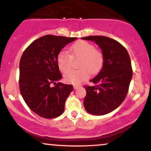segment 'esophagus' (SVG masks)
<instances>
[{"instance_id": "obj_1", "label": "esophagus", "mask_w": 151, "mask_h": 151, "mask_svg": "<svg viewBox=\"0 0 151 151\" xmlns=\"http://www.w3.org/2000/svg\"><path fill=\"white\" fill-rule=\"evenodd\" d=\"M73 87H74V89H77L78 87H79V85H77V84H74Z\"/></svg>"}]
</instances>
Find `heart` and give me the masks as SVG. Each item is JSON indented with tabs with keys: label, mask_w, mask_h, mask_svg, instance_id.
<instances>
[{
	"label": "heart",
	"mask_w": 151,
	"mask_h": 151,
	"mask_svg": "<svg viewBox=\"0 0 151 151\" xmlns=\"http://www.w3.org/2000/svg\"><path fill=\"white\" fill-rule=\"evenodd\" d=\"M70 55L65 51H60L57 57V63L62 73L66 74L72 69V58L80 59L79 70L72 71L65 76L66 82L79 84L89 77V72L94 74L99 72L104 65V58L101 50L96 49L91 43L79 40L70 48Z\"/></svg>",
	"instance_id": "1"
}]
</instances>
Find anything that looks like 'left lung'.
I'll return each instance as SVG.
<instances>
[{
  "mask_svg": "<svg viewBox=\"0 0 151 151\" xmlns=\"http://www.w3.org/2000/svg\"><path fill=\"white\" fill-rule=\"evenodd\" d=\"M83 40L93 41L104 54V65L97 75L84 85L86 95L84 106L88 113L104 115L113 111L125 99L133 75L131 59L121 43L105 36H89Z\"/></svg>",
  "mask_w": 151,
  "mask_h": 151,
  "instance_id": "left-lung-1",
  "label": "left lung"
}]
</instances>
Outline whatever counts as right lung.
Returning <instances> with one entry per match:
<instances>
[{"label": "right lung", "mask_w": 151, "mask_h": 151, "mask_svg": "<svg viewBox=\"0 0 151 151\" xmlns=\"http://www.w3.org/2000/svg\"><path fill=\"white\" fill-rule=\"evenodd\" d=\"M76 39L47 35L33 41L22 53L20 93L27 106L40 116L53 119L64 112L66 99L74 89L71 84L56 83L62 77L57 57L64 47Z\"/></svg>", "instance_id": "obj_1"}]
</instances>
